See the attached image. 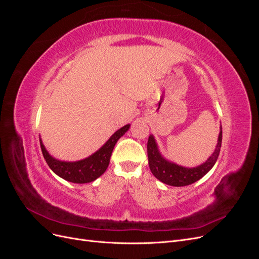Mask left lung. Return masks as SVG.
<instances>
[{
  "instance_id": "8db88e82",
  "label": "left lung",
  "mask_w": 259,
  "mask_h": 259,
  "mask_svg": "<svg viewBox=\"0 0 259 259\" xmlns=\"http://www.w3.org/2000/svg\"><path fill=\"white\" fill-rule=\"evenodd\" d=\"M222 139L223 130L221 125L216 148L209 158L195 167H185L164 158L159 150L154 136L150 135L147 145L149 167H150L151 173L154 175V177L158 178L163 184L173 187H184L191 185L206 175L211 167L215 165L219 152H221Z\"/></svg>"
}]
</instances>
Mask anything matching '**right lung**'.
I'll use <instances>...</instances> for the list:
<instances>
[{"label":"right lung","instance_id":"add662e5","mask_svg":"<svg viewBox=\"0 0 259 259\" xmlns=\"http://www.w3.org/2000/svg\"><path fill=\"white\" fill-rule=\"evenodd\" d=\"M130 126L131 124H126L125 126L117 130L107 140L106 144L100 149H98L96 152H94L93 154L88 156V158L80 161L68 162L55 159L46 150L40 137L42 153L50 168L62 179L74 184L91 183L105 173L106 169L108 168L109 163H110V158L116 142L128 131Z\"/></svg>","mask_w":259,"mask_h":259}]
</instances>
